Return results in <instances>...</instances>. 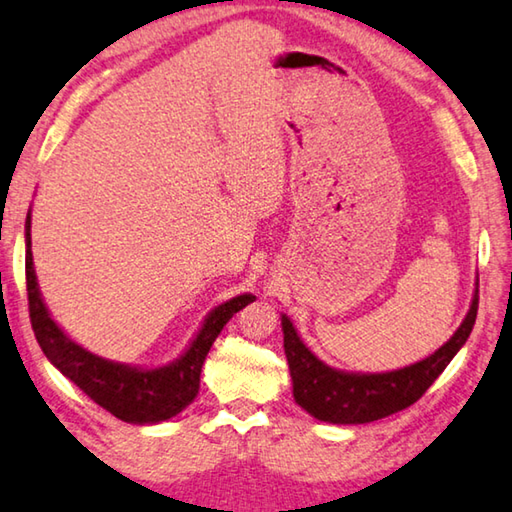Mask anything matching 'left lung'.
<instances>
[{"mask_svg": "<svg viewBox=\"0 0 512 512\" xmlns=\"http://www.w3.org/2000/svg\"><path fill=\"white\" fill-rule=\"evenodd\" d=\"M479 308V279L472 306L459 330L425 360L387 373H348L330 369L301 342L292 321L281 315L283 348L290 364L292 393L310 416L333 425H364L407 409L432 387L452 357L468 342Z\"/></svg>", "mask_w": 512, "mask_h": 512, "instance_id": "8db88e82", "label": "left lung"}]
</instances>
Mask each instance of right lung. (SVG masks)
Returning <instances> with one entry per match:
<instances>
[{"label": "right lung", "instance_id": "1", "mask_svg": "<svg viewBox=\"0 0 512 512\" xmlns=\"http://www.w3.org/2000/svg\"><path fill=\"white\" fill-rule=\"evenodd\" d=\"M26 292H29V315L35 339L47 360L69 378L76 387L92 398L96 405L110 411L125 423L152 425L177 416L195 400L200 391L202 364L209 355L215 337L227 321L247 303L256 301L254 294H240L220 303L206 315L193 342L175 362L159 369H137V366L103 360L85 351L74 339L65 335L51 319L40 297L38 276L33 270L31 254V213L26 215Z\"/></svg>", "mask_w": 512, "mask_h": 512}]
</instances>
